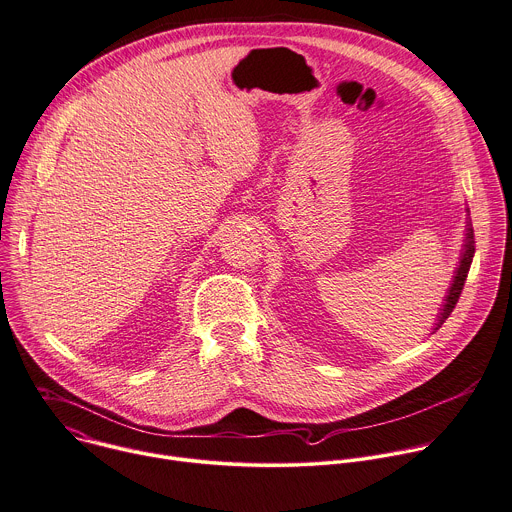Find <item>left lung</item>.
<instances>
[{"label":"left lung","instance_id":"obj_1","mask_svg":"<svg viewBox=\"0 0 512 512\" xmlns=\"http://www.w3.org/2000/svg\"><path fill=\"white\" fill-rule=\"evenodd\" d=\"M472 257H474V233H472V229H470V225H468V233H466V243H464L462 259H460V267H458V271H456L454 283H452L450 293H448V297H446L444 309H442L440 315H438V321H436L434 331L440 329L442 323H444V321L450 317V313L454 311V307H456V303H458V299H460V293H462V289H464V283H466V277H468V269H470ZM434 331H432V333H434Z\"/></svg>","mask_w":512,"mask_h":512}]
</instances>
